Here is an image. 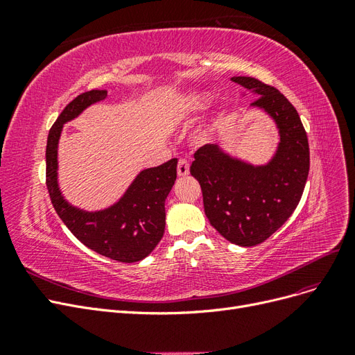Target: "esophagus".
<instances>
[{
    "instance_id": "34e87169",
    "label": "esophagus",
    "mask_w": 355,
    "mask_h": 355,
    "mask_svg": "<svg viewBox=\"0 0 355 355\" xmlns=\"http://www.w3.org/2000/svg\"><path fill=\"white\" fill-rule=\"evenodd\" d=\"M178 175L179 176H188L189 175V163L187 159L178 161Z\"/></svg>"
}]
</instances>
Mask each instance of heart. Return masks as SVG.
<instances>
[{
    "instance_id": "heart-1",
    "label": "heart",
    "mask_w": 355,
    "mask_h": 355,
    "mask_svg": "<svg viewBox=\"0 0 355 355\" xmlns=\"http://www.w3.org/2000/svg\"><path fill=\"white\" fill-rule=\"evenodd\" d=\"M211 96L206 92L194 90L189 92L185 96H182L180 101L176 105V111L182 116H189L201 112L206 106L210 103ZM209 135V130H201L200 137H206Z\"/></svg>"
}]
</instances>
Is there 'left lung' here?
Masks as SVG:
<instances>
[{
  "label": "left lung",
  "instance_id": "obj_1",
  "mask_svg": "<svg viewBox=\"0 0 355 355\" xmlns=\"http://www.w3.org/2000/svg\"><path fill=\"white\" fill-rule=\"evenodd\" d=\"M231 80L259 96L252 106L275 121L277 153L270 163L253 166L207 144L197 149L189 170L200 182L211 227L228 241L250 247L270 239L292 216L306 184L309 145L297 111L283 93L252 77Z\"/></svg>",
  "mask_w": 355,
  "mask_h": 355
}]
</instances>
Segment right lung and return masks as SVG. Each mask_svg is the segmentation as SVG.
I'll return each instance as SVG.
<instances>
[{
	"label": "right lung",
	"mask_w": 355,
	"mask_h": 355,
	"mask_svg": "<svg viewBox=\"0 0 355 355\" xmlns=\"http://www.w3.org/2000/svg\"><path fill=\"white\" fill-rule=\"evenodd\" d=\"M106 96V90L81 93L60 112L47 137L46 182L53 207L75 237L96 253L118 262L133 263L146 257L163 239L164 202L175 185L178 159L171 158L158 167L142 170L120 200L99 211L71 206L58 185V145L63 124L78 116L90 105L105 101Z\"/></svg>",
	"instance_id": "add662e5"
}]
</instances>
